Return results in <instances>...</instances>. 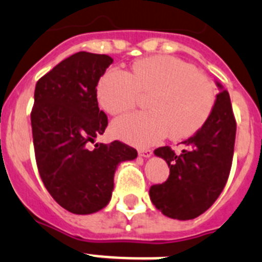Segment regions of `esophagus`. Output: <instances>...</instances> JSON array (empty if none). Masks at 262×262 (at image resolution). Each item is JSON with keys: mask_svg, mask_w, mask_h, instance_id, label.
Segmentation results:
<instances>
[{"mask_svg": "<svg viewBox=\"0 0 262 262\" xmlns=\"http://www.w3.org/2000/svg\"><path fill=\"white\" fill-rule=\"evenodd\" d=\"M138 154H140L141 157H144V158H149V157L153 154V151L150 149H140L138 150Z\"/></svg>", "mask_w": 262, "mask_h": 262, "instance_id": "1", "label": "esophagus"}]
</instances>
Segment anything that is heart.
I'll use <instances>...</instances> for the list:
<instances>
[{
  "label": "heart",
  "mask_w": 262,
  "mask_h": 262,
  "mask_svg": "<svg viewBox=\"0 0 262 262\" xmlns=\"http://www.w3.org/2000/svg\"><path fill=\"white\" fill-rule=\"evenodd\" d=\"M141 96H147V112L112 124L116 137L138 146L156 144L167 134L174 140L190 137L206 124L216 103L212 81L174 56L141 59L130 72L111 68L97 84V100L111 115L132 111Z\"/></svg>",
  "instance_id": "heart-1"
}]
</instances>
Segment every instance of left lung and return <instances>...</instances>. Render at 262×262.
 I'll use <instances>...</instances> for the list:
<instances>
[{"instance_id": "obj_1", "label": "left lung", "mask_w": 262, "mask_h": 262, "mask_svg": "<svg viewBox=\"0 0 262 262\" xmlns=\"http://www.w3.org/2000/svg\"><path fill=\"white\" fill-rule=\"evenodd\" d=\"M235 138V115L229 93L224 90L216 96L206 124L183 141L186 149L181 154H175L170 146L154 150L170 167L167 181L150 187V199L157 210L178 220L195 219L206 212L226 187Z\"/></svg>"}]
</instances>
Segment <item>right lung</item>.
Listing matches in <instances>:
<instances>
[{
	"label": "right lung",
	"instance_id": "add662e5",
	"mask_svg": "<svg viewBox=\"0 0 262 262\" xmlns=\"http://www.w3.org/2000/svg\"><path fill=\"white\" fill-rule=\"evenodd\" d=\"M112 62L104 54L76 52L43 75L34 92L31 129L38 171L56 203L77 215L104 208L117 165L137 157V150L120 141L90 149L108 125L96 87Z\"/></svg>",
	"mask_w": 262,
	"mask_h": 262
}]
</instances>
